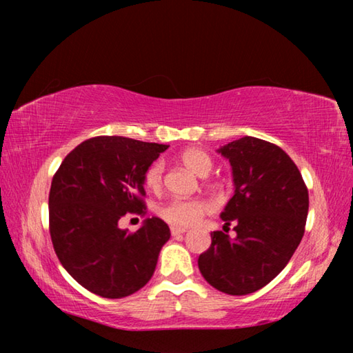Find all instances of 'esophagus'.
<instances>
[{
    "label": "esophagus",
    "mask_w": 353,
    "mask_h": 353,
    "mask_svg": "<svg viewBox=\"0 0 353 353\" xmlns=\"http://www.w3.org/2000/svg\"><path fill=\"white\" fill-rule=\"evenodd\" d=\"M187 232V229H183V227H177V225H172L171 227V235L172 236H177V235H182Z\"/></svg>",
    "instance_id": "esophagus-1"
}]
</instances>
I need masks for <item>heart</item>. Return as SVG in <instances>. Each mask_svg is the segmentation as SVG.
<instances>
[{
  "label": "heart",
  "instance_id": "heart-1",
  "mask_svg": "<svg viewBox=\"0 0 353 353\" xmlns=\"http://www.w3.org/2000/svg\"><path fill=\"white\" fill-rule=\"evenodd\" d=\"M181 162L198 176H207L213 168V160L207 152L201 149H187L181 154ZM163 172L165 165L162 160L154 162L145 172V183L149 190L159 191L163 185ZM208 204L204 201H183L174 199L163 204L159 208L160 218L166 223L174 224L179 227H188L199 223L201 218L208 212Z\"/></svg>",
  "mask_w": 353,
  "mask_h": 353
}]
</instances>
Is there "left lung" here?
<instances>
[{"instance_id": "8db88e82", "label": "left lung", "mask_w": 353, "mask_h": 353, "mask_svg": "<svg viewBox=\"0 0 353 353\" xmlns=\"http://www.w3.org/2000/svg\"><path fill=\"white\" fill-rule=\"evenodd\" d=\"M218 152L229 160L235 187L221 219L234 223L236 235L212 232L198 265L213 288L244 296L288 265L305 232L308 190L290 155L270 141L243 137Z\"/></svg>"}]
</instances>
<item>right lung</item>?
<instances>
[{"label": "right lung", "instance_id": "add662e5", "mask_svg": "<svg viewBox=\"0 0 353 353\" xmlns=\"http://www.w3.org/2000/svg\"><path fill=\"white\" fill-rule=\"evenodd\" d=\"M166 145L94 137L76 146L52 177L50 234L62 266L83 288L105 299L134 294L152 277L168 224L146 218L130 234L126 213H145V172Z\"/></svg>", "mask_w": 353, "mask_h": 353}]
</instances>
